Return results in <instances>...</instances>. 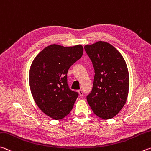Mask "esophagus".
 <instances>
[{
    "label": "esophagus",
    "instance_id": "obj_1",
    "mask_svg": "<svg viewBox=\"0 0 151 151\" xmlns=\"http://www.w3.org/2000/svg\"><path fill=\"white\" fill-rule=\"evenodd\" d=\"M78 94H79V96H82L83 95V92L81 90H78Z\"/></svg>",
    "mask_w": 151,
    "mask_h": 151
}]
</instances>
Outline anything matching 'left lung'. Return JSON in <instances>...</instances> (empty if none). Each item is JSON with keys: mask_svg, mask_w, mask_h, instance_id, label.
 <instances>
[{"mask_svg": "<svg viewBox=\"0 0 151 151\" xmlns=\"http://www.w3.org/2000/svg\"><path fill=\"white\" fill-rule=\"evenodd\" d=\"M94 68L92 92L86 96L94 113L100 118H113L126 103L129 75L122 55L106 42L84 46Z\"/></svg>", "mask_w": 151, "mask_h": 151, "instance_id": "8db88e82", "label": "left lung"}]
</instances>
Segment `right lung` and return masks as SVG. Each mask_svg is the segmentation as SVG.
<instances>
[{"label":"right lung","instance_id":"obj_1","mask_svg":"<svg viewBox=\"0 0 151 151\" xmlns=\"http://www.w3.org/2000/svg\"><path fill=\"white\" fill-rule=\"evenodd\" d=\"M83 47H64L52 44L45 47L33 60L29 83L32 95L41 110L54 119L70 113L78 94L67 84L68 68L83 56Z\"/></svg>","mask_w":151,"mask_h":151}]
</instances>
